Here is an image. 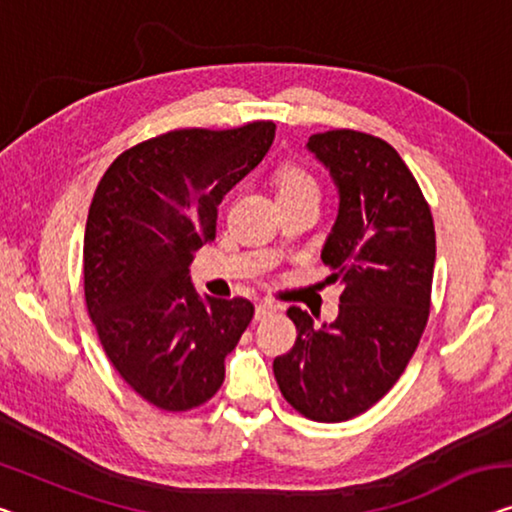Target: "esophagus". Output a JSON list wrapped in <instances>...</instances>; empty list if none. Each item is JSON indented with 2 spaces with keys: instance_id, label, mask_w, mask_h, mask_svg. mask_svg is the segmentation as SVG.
Segmentation results:
<instances>
[{
  "instance_id": "1",
  "label": "esophagus",
  "mask_w": 512,
  "mask_h": 512,
  "mask_svg": "<svg viewBox=\"0 0 512 512\" xmlns=\"http://www.w3.org/2000/svg\"><path fill=\"white\" fill-rule=\"evenodd\" d=\"M273 312H276V303L259 301L257 308H255V319H259V322H262V319H269Z\"/></svg>"
}]
</instances>
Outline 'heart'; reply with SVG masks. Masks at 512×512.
I'll return each mask as SVG.
<instances>
[{"label":"heart","mask_w":512,"mask_h":512,"mask_svg":"<svg viewBox=\"0 0 512 512\" xmlns=\"http://www.w3.org/2000/svg\"><path fill=\"white\" fill-rule=\"evenodd\" d=\"M276 181H278V197H292V195L319 197L317 179L299 165L280 167Z\"/></svg>","instance_id":"1"}]
</instances>
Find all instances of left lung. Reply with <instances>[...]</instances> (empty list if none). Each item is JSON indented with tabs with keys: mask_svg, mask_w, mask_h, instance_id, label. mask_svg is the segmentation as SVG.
Returning <instances> with one entry per match:
<instances>
[{
	"mask_svg": "<svg viewBox=\"0 0 512 512\" xmlns=\"http://www.w3.org/2000/svg\"><path fill=\"white\" fill-rule=\"evenodd\" d=\"M308 149L338 186V218L324 243L326 282L338 285L335 322L315 326L287 310L296 342L276 356L280 393L317 423L349 421L391 391L414 356L430 317L434 223L414 174L375 135L326 131Z\"/></svg>",
	"mask_w": 512,
	"mask_h": 512,
	"instance_id": "1",
	"label": "left lung"
}]
</instances>
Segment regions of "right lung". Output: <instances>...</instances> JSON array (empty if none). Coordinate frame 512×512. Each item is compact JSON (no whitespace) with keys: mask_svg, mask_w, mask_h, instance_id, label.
I'll return each mask as SVG.
<instances>
[{"mask_svg":"<svg viewBox=\"0 0 512 512\" xmlns=\"http://www.w3.org/2000/svg\"><path fill=\"white\" fill-rule=\"evenodd\" d=\"M273 137V121L181 128L126 149L98 183L85 230L87 310L114 370L158 409L211 400L255 315L241 296L197 294L188 266L216 239L218 204Z\"/></svg>","mask_w":512,"mask_h":512,"instance_id":"1","label":"right lung"}]
</instances>
